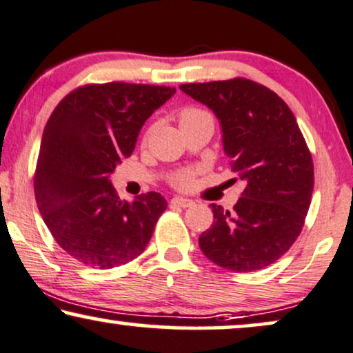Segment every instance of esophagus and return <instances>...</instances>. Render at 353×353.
Returning a JSON list of instances; mask_svg holds the SVG:
<instances>
[{
  "mask_svg": "<svg viewBox=\"0 0 353 353\" xmlns=\"http://www.w3.org/2000/svg\"><path fill=\"white\" fill-rule=\"evenodd\" d=\"M171 203L182 206V208H190V206L195 205V201L190 199H184V196H174V199L171 200Z\"/></svg>",
  "mask_w": 353,
  "mask_h": 353,
  "instance_id": "34e87169",
  "label": "esophagus"
}]
</instances>
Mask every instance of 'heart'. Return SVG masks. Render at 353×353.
<instances>
[{"mask_svg": "<svg viewBox=\"0 0 353 353\" xmlns=\"http://www.w3.org/2000/svg\"><path fill=\"white\" fill-rule=\"evenodd\" d=\"M201 114H206V112L196 110V108H185V110L181 111L179 114V124H184V122L195 119ZM171 184L177 189H190L192 185L195 184V172L192 169H182V171H177L176 174L171 176Z\"/></svg>", "mask_w": 353, "mask_h": 353, "instance_id": "b5f03b06", "label": "heart"}]
</instances>
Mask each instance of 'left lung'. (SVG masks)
<instances>
[{
	"label": "left lung",
	"mask_w": 353,
	"mask_h": 353,
	"mask_svg": "<svg viewBox=\"0 0 353 353\" xmlns=\"http://www.w3.org/2000/svg\"><path fill=\"white\" fill-rule=\"evenodd\" d=\"M181 90L219 119L224 153L245 189L232 211L211 203L214 221L199 239L225 270L250 272L279 260L302 232L313 194V159L294 112L248 79L184 83Z\"/></svg>",
	"instance_id": "left-lung-1"
}]
</instances>
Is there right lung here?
<instances>
[{"instance_id": "add662e5", "label": "right lung", "mask_w": 353, "mask_h": 353, "mask_svg": "<svg viewBox=\"0 0 353 353\" xmlns=\"http://www.w3.org/2000/svg\"><path fill=\"white\" fill-rule=\"evenodd\" d=\"M176 93L143 83H90L65 95L46 122L34 189L51 236L82 265L110 270L148 245L166 200H121L110 176L132 154L140 129Z\"/></svg>"}]
</instances>
